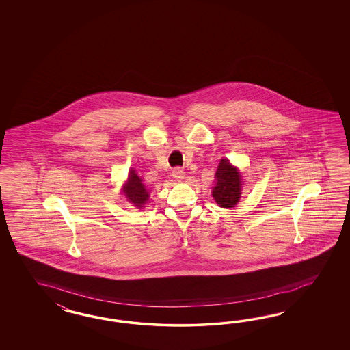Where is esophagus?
<instances>
[{
    "mask_svg": "<svg viewBox=\"0 0 350 350\" xmlns=\"http://www.w3.org/2000/svg\"><path fill=\"white\" fill-rule=\"evenodd\" d=\"M172 174L177 180H182L185 178V172H183V170H180V168H174L173 172H172Z\"/></svg>",
    "mask_w": 350,
    "mask_h": 350,
    "instance_id": "esophagus-1",
    "label": "esophagus"
}]
</instances>
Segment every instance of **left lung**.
I'll use <instances>...</instances> for the list:
<instances>
[{"instance_id": "1", "label": "left lung", "mask_w": 350, "mask_h": 350, "mask_svg": "<svg viewBox=\"0 0 350 350\" xmlns=\"http://www.w3.org/2000/svg\"><path fill=\"white\" fill-rule=\"evenodd\" d=\"M217 183L213 189V198L222 208L234 206L241 195V177L227 159L221 160L215 173Z\"/></svg>"}]
</instances>
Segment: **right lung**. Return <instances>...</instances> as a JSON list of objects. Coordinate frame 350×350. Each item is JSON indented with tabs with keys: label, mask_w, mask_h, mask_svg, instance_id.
<instances>
[{
	"label": "right lung",
	"mask_w": 350,
	"mask_h": 350,
	"mask_svg": "<svg viewBox=\"0 0 350 350\" xmlns=\"http://www.w3.org/2000/svg\"><path fill=\"white\" fill-rule=\"evenodd\" d=\"M124 195L127 196L128 200L135 204L138 209L145 204L148 199V192L146 187L144 186L142 180L135 173V170L129 172L127 185L124 186Z\"/></svg>",
	"instance_id": "1"
}]
</instances>
